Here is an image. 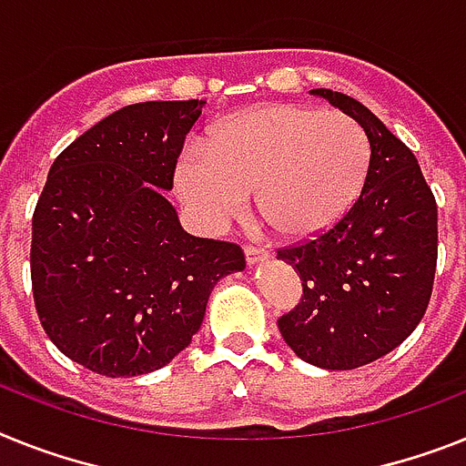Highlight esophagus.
<instances>
[{"mask_svg":"<svg viewBox=\"0 0 466 466\" xmlns=\"http://www.w3.org/2000/svg\"><path fill=\"white\" fill-rule=\"evenodd\" d=\"M245 259H248L249 266L261 264L264 259H268V249L261 248V245H249V248L245 249Z\"/></svg>","mask_w":466,"mask_h":466,"instance_id":"esophagus-1","label":"esophagus"}]
</instances>
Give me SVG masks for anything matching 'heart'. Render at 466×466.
I'll list each match as a JSON object with an SVG mask.
<instances>
[{
  "label": "heart",
  "instance_id": "heart-1",
  "mask_svg": "<svg viewBox=\"0 0 466 466\" xmlns=\"http://www.w3.org/2000/svg\"><path fill=\"white\" fill-rule=\"evenodd\" d=\"M370 143L337 110L273 103L218 127L177 162V188L195 221L221 230L257 195L261 217L282 236L306 238L349 212L363 188Z\"/></svg>",
  "mask_w": 466,
  "mask_h": 466
}]
</instances>
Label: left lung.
Here are the masks:
<instances>
[{
    "label": "left lung",
    "mask_w": 466,
    "mask_h": 466,
    "mask_svg": "<svg viewBox=\"0 0 466 466\" xmlns=\"http://www.w3.org/2000/svg\"><path fill=\"white\" fill-rule=\"evenodd\" d=\"M363 127L370 165L349 212L318 236L278 249L301 280V301L278 318L301 360L353 370L403 344L431 299L439 209L417 157L363 103L313 89Z\"/></svg>",
    "instance_id": "8db88e82"
}]
</instances>
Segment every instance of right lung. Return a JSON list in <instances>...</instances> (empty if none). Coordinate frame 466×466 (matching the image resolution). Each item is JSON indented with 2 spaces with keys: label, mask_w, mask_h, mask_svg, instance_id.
<instances>
[{
  "label": "right lung",
  "mask_w": 466,
  "mask_h": 466,
  "mask_svg": "<svg viewBox=\"0 0 466 466\" xmlns=\"http://www.w3.org/2000/svg\"><path fill=\"white\" fill-rule=\"evenodd\" d=\"M205 101H146L108 115L54 160L33 214L30 276L56 349L106 377L184 351L240 245L186 233L165 198Z\"/></svg>",
  "instance_id": "1"
}]
</instances>
